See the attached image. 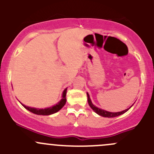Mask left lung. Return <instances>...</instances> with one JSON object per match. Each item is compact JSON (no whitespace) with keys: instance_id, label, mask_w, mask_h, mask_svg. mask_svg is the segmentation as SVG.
<instances>
[{"instance_id":"8db88e82","label":"left lung","mask_w":154,"mask_h":154,"mask_svg":"<svg viewBox=\"0 0 154 154\" xmlns=\"http://www.w3.org/2000/svg\"><path fill=\"white\" fill-rule=\"evenodd\" d=\"M87 97H88V105H89L90 107H91V108L92 109L94 110V111L97 114H98L99 116H103V117H106V118L117 117V116L124 114V113L126 112H127V110H128L131 107L130 106L129 109H127L124 110V111L119 112H110L105 111V110H103V109H99V108H97V107H96L95 106H94V105L92 104V103H91V99H90V97H89V94H88V93H87Z\"/></svg>"}]
</instances>
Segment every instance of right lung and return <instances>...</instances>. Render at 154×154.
Listing matches in <instances>:
<instances>
[{
  "mask_svg": "<svg viewBox=\"0 0 154 154\" xmlns=\"http://www.w3.org/2000/svg\"><path fill=\"white\" fill-rule=\"evenodd\" d=\"M66 92H67V88L64 90L63 94V99L60 101V103H58L57 104H56L55 106L49 107L47 109H35V108H31V107L26 106L25 105H23V106L25 109H27V110H29L31 112L34 113V114L39 115V116H49V115L54 114V113L60 111L64 105L66 103Z\"/></svg>",
  "mask_w": 154,
  "mask_h": 154,
  "instance_id": "obj_1",
  "label": "right lung"
}]
</instances>
